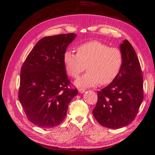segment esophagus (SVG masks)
<instances>
[{"instance_id": "obj_1", "label": "esophagus", "mask_w": 155, "mask_h": 155, "mask_svg": "<svg viewBox=\"0 0 155 155\" xmlns=\"http://www.w3.org/2000/svg\"><path fill=\"white\" fill-rule=\"evenodd\" d=\"M85 89H83V88H78V91H79V93H83V92H85Z\"/></svg>"}]
</instances>
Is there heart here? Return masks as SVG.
<instances>
[{"label":"heart","instance_id":"1","mask_svg":"<svg viewBox=\"0 0 155 155\" xmlns=\"http://www.w3.org/2000/svg\"><path fill=\"white\" fill-rule=\"evenodd\" d=\"M77 51V54L65 52L64 62L68 74L72 78H77L87 65L88 71L76 81L78 86L91 87L99 83L107 85L117 77L122 69L124 57L119 48L92 40L80 44Z\"/></svg>","mask_w":155,"mask_h":155}]
</instances>
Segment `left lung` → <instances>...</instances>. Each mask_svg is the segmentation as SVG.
<instances>
[{
  "instance_id": "8db88e82",
  "label": "left lung",
  "mask_w": 155,
  "mask_h": 155,
  "mask_svg": "<svg viewBox=\"0 0 155 155\" xmlns=\"http://www.w3.org/2000/svg\"><path fill=\"white\" fill-rule=\"evenodd\" d=\"M120 50L124 57L122 69L109 85L98 91L93 110L100 124L114 129L134 120L143 98L142 71L135 51L127 40Z\"/></svg>"
}]
</instances>
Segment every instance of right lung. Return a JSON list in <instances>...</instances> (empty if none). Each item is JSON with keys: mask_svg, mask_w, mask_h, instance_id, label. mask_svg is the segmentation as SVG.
<instances>
[{"mask_svg": "<svg viewBox=\"0 0 155 155\" xmlns=\"http://www.w3.org/2000/svg\"><path fill=\"white\" fill-rule=\"evenodd\" d=\"M76 34L44 37L28 54L20 70L18 98L28 120L41 128H53L66 116L68 105L77 95L72 88L64 54Z\"/></svg>", "mask_w": 155, "mask_h": 155, "instance_id": "right-lung-1", "label": "right lung"}]
</instances>
